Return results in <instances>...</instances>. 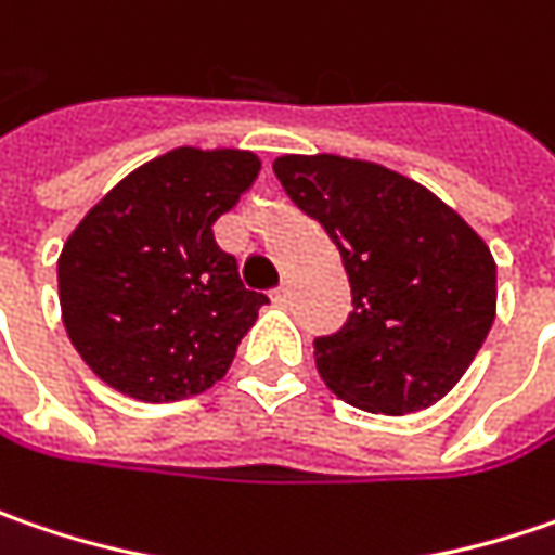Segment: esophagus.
<instances>
[{
    "label": "esophagus",
    "mask_w": 555,
    "mask_h": 555,
    "mask_svg": "<svg viewBox=\"0 0 555 555\" xmlns=\"http://www.w3.org/2000/svg\"><path fill=\"white\" fill-rule=\"evenodd\" d=\"M271 299H274V302H278V306H284V302H287V299H291V284H287V281H284V284H281V287H278V291L271 293Z\"/></svg>",
    "instance_id": "1"
}]
</instances>
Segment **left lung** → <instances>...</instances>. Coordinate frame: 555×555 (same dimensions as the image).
<instances>
[{"label": "left lung", "mask_w": 555, "mask_h": 555, "mask_svg": "<svg viewBox=\"0 0 555 555\" xmlns=\"http://www.w3.org/2000/svg\"><path fill=\"white\" fill-rule=\"evenodd\" d=\"M274 175L337 243L352 312L315 340L324 384L349 405L405 415L443 400L496 315L487 243L422 183L344 155H281Z\"/></svg>", "instance_id": "1"}]
</instances>
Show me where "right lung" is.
Masks as SVG:
<instances>
[{"instance_id": "1", "label": "right lung", "mask_w": 555, "mask_h": 555, "mask_svg": "<svg viewBox=\"0 0 555 555\" xmlns=\"http://www.w3.org/2000/svg\"><path fill=\"white\" fill-rule=\"evenodd\" d=\"M259 155L181 146L130 171L59 256L70 344L99 380L143 402L221 380L264 293L240 281L211 224L259 178Z\"/></svg>"}]
</instances>
